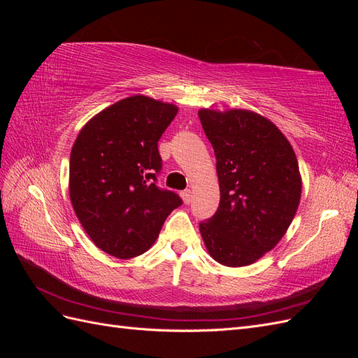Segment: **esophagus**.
Wrapping results in <instances>:
<instances>
[{"mask_svg":"<svg viewBox=\"0 0 358 358\" xmlns=\"http://www.w3.org/2000/svg\"><path fill=\"white\" fill-rule=\"evenodd\" d=\"M180 197H182L183 203H185V204H189V203H191V200H192V192H191V189L182 191V192H180Z\"/></svg>","mask_w":358,"mask_h":358,"instance_id":"34e87169","label":"esophagus"}]
</instances>
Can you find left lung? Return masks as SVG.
Segmentation results:
<instances>
[{
  "label": "left lung",
  "mask_w": 358,
  "mask_h": 358,
  "mask_svg": "<svg viewBox=\"0 0 358 358\" xmlns=\"http://www.w3.org/2000/svg\"><path fill=\"white\" fill-rule=\"evenodd\" d=\"M216 157L221 200L200 222L210 257L224 266L255 263L282 239L296 216L301 178L287 137L251 110L199 112Z\"/></svg>",
  "instance_id": "left-lung-1"
}]
</instances>
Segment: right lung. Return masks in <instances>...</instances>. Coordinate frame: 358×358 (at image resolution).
Masks as SVG:
<instances>
[{
    "mask_svg": "<svg viewBox=\"0 0 358 358\" xmlns=\"http://www.w3.org/2000/svg\"><path fill=\"white\" fill-rule=\"evenodd\" d=\"M176 113L175 104L128 96L95 115L73 145V209L92 242L116 258L146 252L182 204L178 194L157 187L158 140Z\"/></svg>",
    "mask_w": 358,
    "mask_h": 358,
    "instance_id": "obj_1",
    "label": "right lung"
}]
</instances>
